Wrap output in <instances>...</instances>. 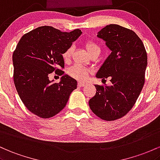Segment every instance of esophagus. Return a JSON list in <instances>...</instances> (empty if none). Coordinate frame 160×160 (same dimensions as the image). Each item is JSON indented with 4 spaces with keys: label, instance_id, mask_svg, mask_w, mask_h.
Here are the masks:
<instances>
[{
    "label": "esophagus",
    "instance_id": "obj_1",
    "mask_svg": "<svg viewBox=\"0 0 160 160\" xmlns=\"http://www.w3.org/2000/svg\"><path fill=\"white\" fill-rule=\"evenodd\" d=\"M86 84L84 83V82H78V87L82 88V87H84V86H85Z\"/></svg>",
    "mask_w": 160,
    "mask_h": 160
}]
</instances>
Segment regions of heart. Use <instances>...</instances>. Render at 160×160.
Masks as SVG:
<instances>
[{"label": "heart", "mask_w": 160, "mask_h": 160, "mask_svg": "<svg viewBox=\"0 0 160 160\" xmlns=\"http://www.w3.org/2000/svg\"><path fill=\"white\" fill-rule=\"evenodd\" d=\"M84 46H85L88 52L92 57L94 56V55H98L100 53V47L96 43H94V41H85L84 42ZM73 52H74V48H73L72 46H70L66 48L65 51L62 53V60L66 63H69L71 61ZM90 73H91V70L89 69L80 65H75L69 69V75H70L72 78L78 81H85L88 77Z\"/></svg>", "instance_id": "obj_1"}]
</instances>
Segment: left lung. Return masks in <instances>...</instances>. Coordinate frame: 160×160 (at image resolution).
Masks as SVG:
<instances>
[{
    "label": "left lung",
    "instance_id": "8db88e82",
    "mask_svg": "<svg viewBox=\"0 0 160 160\" xmlns=\"http://www.w3.org/2000/svg\"><path fill=\"white\" fill-rule=\"evenodd\" d=\"M111 53L97 73V78H110L112 85H95L96 94L89 107L100 119L113 121L132 109L145 82L148 55L142 41L135 32L110 24L98 32Z\"/></svg>",
    "mask_w": 160,
    "mask_h": 160
}]
</instances>
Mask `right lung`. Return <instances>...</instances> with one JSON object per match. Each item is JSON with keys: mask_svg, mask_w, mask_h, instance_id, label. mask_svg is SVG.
<instances>
[{"mask_svg": "<svg viewBox=\"0 0 160 160\" xmlns=\"http://www.w3.org/2000/svg\"><path fill=\"white\" fill-rule=\"evenodd\" d=\"M81 34L80 29L66 32L44 26L25 34L18 42L12 53L14 85L26 108L38 117L58 114L76 89V80L67 75L59 83L50 81L49 75L64 74L62 53Z\"/></svg>", "mask_w": 160, "mask_h": 160, "instance_id": "1", "label": "right lung"}]
</instances>
